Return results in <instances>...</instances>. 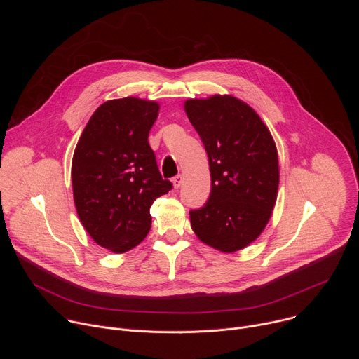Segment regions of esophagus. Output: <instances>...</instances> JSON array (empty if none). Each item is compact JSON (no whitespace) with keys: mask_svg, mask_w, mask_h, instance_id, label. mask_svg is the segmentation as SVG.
<instances>
[{"mask_svg":"<svg viewBox=\"0 0 359 359\" xmlns=\"http://www.w3.org/2000/svg\"><path fill=\"white\" fill-rule=\"evenodd\" d=\"M172 183H173V187H175V189H179V187L182 186V183H183V176H182V175L175 176V177L172 179Z\"/></svg>","mask_w":359,"mask_h":359,"instance_id":"1","label":"esophagus"}]
</instances>
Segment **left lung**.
<instances>
[{
	"mask_svg": "<svg viewBox=\"0 0 359 359\" xmlns=\"http://www.w3.org/2000/svg\"><path fill=\"white\" fill-rule=\"evenodd\" d=\"M186 115L208 151L212 191L190 210L200 241L223 252L247 247L276 206L280 170L276 142L250 105L231 95L187 99Z\"/></svg>",
	"mask_w": 359,
	"mask_h": 359,
	"instance_id": "1",
	"label": "left lung"
}]
</instances>
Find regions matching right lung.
I'll return each instance as SVG.
<instances>
[{"label":"right lung","instance_id":"add662e5","mask_svg":"<svg viewBox=\"0 0 359 359\" xmlns=\"http://www.w3.org/2000/svg\"><path fill=\"white\" fill-rule=\"evenodd\" d=\"M159 104L135 96L102 104L74 151L71 177L78 217L100 247L121 254L149 233L150 206L172 189L147 137Z\"/></svg>","mask_w":359,"mask_h":359}]
</instances>
